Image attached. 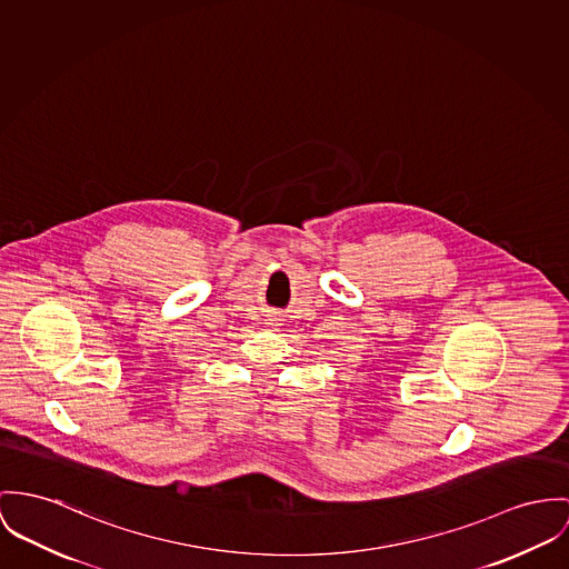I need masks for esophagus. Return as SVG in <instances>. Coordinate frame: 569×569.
Instances as JSON below:
<instances>
[{
	"label": "esophagus",
	"mask_w": 569,
	"mask_h": 569,
	"mask_svg": "<svg viewBox=\"0 0 569 569\" xmlns=\"http://www.w3.org/2000/svg\"><path fill=\"white\" fill-rule=\"evenodd\" d=\"M277 320H279V318H277V316H268V325H272V327H277V325H279V322H277Z\"/></svg>",
	"instance_id": "esophagus-1"
}]
</instances>
